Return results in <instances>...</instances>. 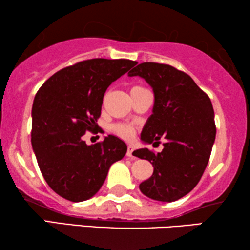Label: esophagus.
<instances>
[{"label": "esophagus", "instance_id": "esophagus-1", "mask_svg": "<svg viewBox=\"0 0 250 250\" xmlns=\"http://www.w3.org/2000/svg\"><path fill=\"white\" fill-rule=\"evenodd\" d=\"M133 151H134V149H133V146H127V151H126V156L131 157V158H134V156H133Z\"/></svg>", "mask_w": 250, "mask_h": 250}]
</instances>
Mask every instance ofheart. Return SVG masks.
I'll use <instances>...</instances> for the list:
<instances>
[{
  "label": "heart",
  "mask_w": 250,
  "mask_h": 250,
  "mask_svg": "<svg viewBox=\"0 0 250 250\" xmlns=\"http://www.w3.org/2000/svg\"><path fill=\"white\" fill-rule=\"evenodd\" d=\"M139 88H142L141 86H133L131 92H134ZM111 131L117 134L119 138L124 140H132L135 135V128L129 124H124V123H117L111 126Z\"/></svg>",
  "instance_id": "obj_1"
}]
</instances>
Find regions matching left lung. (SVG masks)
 <instances>
[{
    "label": "left lung",
    "instance_id": "1",
    "mask_svg": "<svg viewBox=\"0 0 250 250\" xmlns=\"http://www.w3.org/2000/svg\"><path fill=\"white\" fill-rule=\"evenodd\" d=\"M128 76L145 78L155 93L153 114L143 127L142 141L166 139L162 152H133L153 166L140 190L151 199L175 201L197 186L209 162L216 135L213 104L189 75L169 64L142 62Z\"/></svg>",
    "mask_w": 250,
    "mask_h": 250
}]
</instances>
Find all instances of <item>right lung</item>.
<instances>
[{"label": "right lung", "mask_w": 250, "mask_h": 250, "mask_svg": "<svg viewBox=\"0 0 250 250\" xmlns=\"http://www.w3.org/2000/svg\"><path fill=\"white\" fill-rule=\"evenodd\" d=\"M138 63L128 59L84 60L52 75L37 91L32 109V146L41 173L64 199L84 201L100 190L110 166L127 146L114 135L87 146L82 136L98 133L109 85Z\"/></svg>", "instance_id": "add662e5"}]
</instances>
